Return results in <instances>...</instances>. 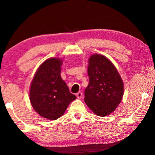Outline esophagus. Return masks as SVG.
I'll return each mask as SVG.
<instances>
[{
	"mask_svg": "<svg viewBox=\"0 0 155 155\" xmlns=\"http://www.w3.org/2000/svg\"><path fill=\"white\" fill-rule=\"evenodd\" d=\"M82 95H83V94H82V92H81V91H78V92L77 93V94H76V96H77V97L78 99L81 98V97H82Z\"/></svg>",
	"mask_w": 155,
	"mask_h": 155,
	"instance_id": "1",
	"label": "esophagus"
}]
</instances>
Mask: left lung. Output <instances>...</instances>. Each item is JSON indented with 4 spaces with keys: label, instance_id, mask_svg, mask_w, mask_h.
<instances>
[{
    "label": "left lung",
    "instance_id": "8db88e82",
    "mask_svg": "<svg viewBox=\"0 0 155 155\" xmlns=\"http://www.w3.org/2000/svg\"><path fill=\"white\" fill-rule=\"evenodd\" d=\"M90 81L85 102L96 115L104 117L116 109L124 95V83L117 68L105 56L91 54L88 59Z\"/></svg>",
    "mask_w": 155,
    "mask_h": 155
}]
</instances>
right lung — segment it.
Returning <instances> with one entry per match:
<instances>
[{"instance_id":"1","label":"right lung","mask_w":155,"mask_h":155,"mask_svg":"<svg viewBox=\"0 0 155 155\" xmlns=\"http://www.w3.org/2000/svg\"><path fill=\"white\" fill-rule=\"evenodd\" d=\"M63 59L51 57L37 70L30 85L29 99L34 110L44 118L55 120L64 114L77 97L61 77Z\"/></svg>"}]
</instances>
